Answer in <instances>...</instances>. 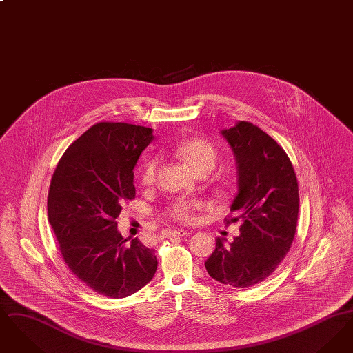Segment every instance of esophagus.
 Masks as SVG:
<instances>
[{
    "mask_svg": "<svg viewBox=\"0 0 353 353\" xmlns=\"http://www.w3.org/2000/svg\"><path fill=\"white\" fill-rule=\"evenodd\" d=\"M190 234V232L184 230V229H173V230H165L164 235L165 236H185V235Z\"/></svg>",
    "mask_w": 353,
    "mask_h": 353,
    "instance_id": "1",
    "label": "esophagus"
}]
</instances>
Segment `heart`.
<instances>
[{"label": "heart", "mask_w": 353, "mask_h": 353, "mask_svg": "<svg viewBox=\"0 0 353 353\" xmlns=\"http://www.w3.org/2000/svg\"><path fill=\"white\" fill-rule=\"evenodd\" d=\"M173 154L199 174L210 173L219 163V151L216 145L203 137H190L179 143L173 148ZM157 167L159 160L156 157L145 159L139 172L140 184L147 188L154 184ZM205 208L206 205L200 200H177L167 209L165 216L177 222L193 223L197 219V213Z\"/></svg>", "instance_id": "b5f03b06"}]
</instances>
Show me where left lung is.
Returning <instances> with one entry per match:
<instances>
[{
  "mask_svg": "<svg viewBox=\"0 0 353 353\" xmlns=\"http://www.w3.org/2000/svg\"><path fill=\"white\" fill-rule=\"evenodd\" d=\"M222 134L238 164L233 217L225 222L241 219V234L230 245L217 238L205 268L222 285L246 288L270 276L291 248L299 213L298 180L285 150L250 121Z\"/></svg>",
  "mask_w": 353,
  "mask_h": 353,
  "instance_id": "left-lung-1",
  "label": "left lung"
}]
</instances>
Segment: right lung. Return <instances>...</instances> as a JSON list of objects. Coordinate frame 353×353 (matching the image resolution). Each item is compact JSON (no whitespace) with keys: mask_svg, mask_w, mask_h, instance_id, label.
I'll use <instances>...</instances> for the list:
<instances>
[{"mask_svg":"<svg viewBox=\"0 0 353 353\" xmlns=\"http://www.w3.org/2000/svg\"><path fill=\"white\" fill-rule=\"evenodd\" d=\"M152 128L101 121L78 137L51 179L48 216L70 271L108 298H125L151 282L157 259L137 238L119 234L124 202L134 199V168Z\"/></svg>","mask_w":353,"mask_h":353,"instance_id":"right-lung-1","label":"right lung"}]
</instances>
